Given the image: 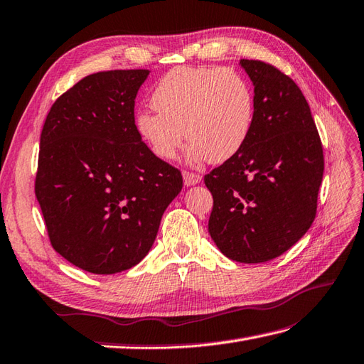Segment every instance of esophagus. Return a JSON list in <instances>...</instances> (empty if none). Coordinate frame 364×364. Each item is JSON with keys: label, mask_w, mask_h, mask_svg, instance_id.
<instances>
[{"label": "esophagus", "mask_w": 364, "mask_h": 364, "mask_svg": "<svg viewBox=\"0 0 364 364\" xmlns=\"http://www.w3.org/2000/svg\"><path fill=\"white\" fill-rule=\"evenodd\" d=\"M183 178H184V184L186 186H193V184H198L201 181V175L189 172V171H184L183 172Z\"/></svg>", "instance_id": "1"}]
</instances>
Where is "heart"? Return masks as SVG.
I'll list each match as a JSON object with an SVG mask.
<instances>
[{
  "instance_id": "b5f03b06",
  "label": "heart",
  "mask_w": 364,
  "mask_h": 364,
  "mask_svg": "<svg viewBox=\"0 0 364 364\" xmlns=\"http://www.w3.org/2000/svg\"><path fill=\"white\" fill-rule=\"evenodd\" d=\"M156 112H141L136 127L151 151L173 159L184 142L191 163H223L247 142L255 119V95L239 73L226 68L178 66L151 92Z\"/></svg>"
}]
</instances>
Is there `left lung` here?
<instances>
[{
  "instance_id": "left-lung-1",
  "label": "left lung",
  "mask_w": 364,
  "mask_h": 364,
  "mask_svg": "<svg viewBox=\"0 0 364 364\" xmlns=\"http://www.w3.org/2000/svg\"><path fill=\"white\" fill-rule=\"evenodd\" d=\"M255 85V119L237 155L205 175L208 230L223 255L260 264L290 250L316 215L323 144L302 91L276 66L242 58Z\"/></svg>"
}]
</instances>
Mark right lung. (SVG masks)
I'll list each match as a JSON object with an SVG mask.
<instances>
[{
    "instance_id": "add662e5",
    "label": "right lung",
    "mask_w": 364,
    "mask_h": 364,
    "mask_svg": "<svg viewBox=\"0 0 364 364\" xmlns=\"http://www.w3.org/2000/svg\"><path fill=\"white\" fill-rule=\"evenodd\" d=\"M149 73L87 75L55 100L41 130L36 197L48 237L88 273L139 264L183 188L181 172L146 146L134 124Z\"/></svg>"
}]
</instances>
